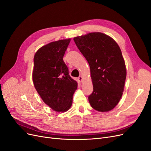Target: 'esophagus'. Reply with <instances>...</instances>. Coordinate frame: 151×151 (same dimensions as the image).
Returning a JSON list of instances; mask_svg holds the SVG:
<instances>
[{
    "instance_id": "1",
    "label": "esophagus",
    "mask_w": 151,
    "mask_h": 151,
    "mask_svg": "<svg viewBox=\"0 0 151 151\" xmlns=\"http://www.w3.org/2000/svg\"><path fill=\"white\" fill-rule=\"evenodd\" d=\"M83 77H82L81 76H79V77H78V80H79V82H82V81H83Z\"/></svg>"
}]
</instances>
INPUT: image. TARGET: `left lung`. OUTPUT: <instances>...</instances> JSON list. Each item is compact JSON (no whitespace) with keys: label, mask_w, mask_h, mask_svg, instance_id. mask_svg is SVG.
Here are the masks:
<instances>
[{"label":"left lung","mask_w":151,"mask_h":151,"mask_svg":"<svg viewBox=\"0 0 151 151\" xmlns=\"http://www.w3.org/2000/svg\"><path fill=\"white\" fill-rule=\"evenodd\" d=\"M74 41L90 66L93 91L88 97L98 111H108L122 98L127 72L121 50L115 41L101 33L77 36Z\"/></svg>","instance_id":"obj_1"}]
</instances>
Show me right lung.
I'll list each match as a JSON object with an SVG mask.
<instances>
[{
    "mask_svg": "<svg viewBox=\"0 0 151 151\" xmlns=\"http://www.w3.org/2000/svg\"><path fill=\"white\" fill-rule=\"evenodd\" d=\"M70 42L67 39L50 43L40 48L34 57L35 88L44 103L56 111L70 108L77 88L63 60Z\"/></svg>",
    "mask_w": 151,
    "mask_h": 151,
    "instance_id": "add662e5",
    "label": "right lung"
}]
</instances>
